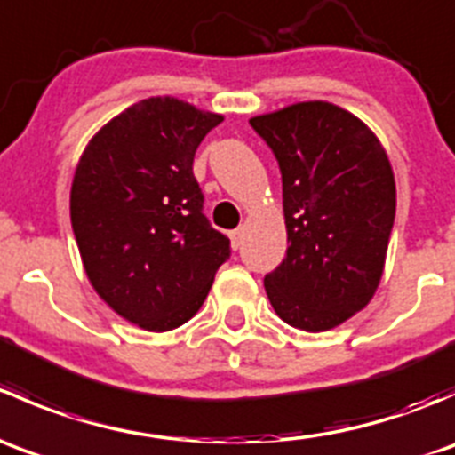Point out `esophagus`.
<instances>
[{"label":"esophagus","mask_w":455,"mask_h":455,"mask_svg":"<svg viewBox=\"0 0 455 455\" xmlns=\"http://www.w3.org/2000/svg\"><path fill=\"white\" fill-rule=\"evenodd\" d=\"M242 240H244V228H235V231H231V244L233 249H240L242 246Z\"/></svg>","instance_id":"34e87169"}]
</instances>
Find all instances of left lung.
I'll return each instance as SVG.
<instances>
[{
  "label": "left lung",
  "mask_w": 455,
  "mask_h": 455,
  "mask_svg": "<svg viewBox=\"0 0 455 455\" xmlns=\"http://www.w3.org/2000/svg\"><path fill=\"white\" fill-rule=\"evenodd\" d=\"M279 163L288 251L264 277L279 319L337 328L379 288L396 213L392 164L361 118L325 100L251 118Z\"/></svg>",
  "instance_id": "obj_1"
}]
</instances>
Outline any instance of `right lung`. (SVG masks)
Returning a JSON list of instances; mask_svg holds the SVG:
<instances>
[{"label": "right lung", "mask_w": 455, "mask_h": 455, "mask_svg": "<svg viewBox=\"0 0 455 455\" xmlns=\"http://www.w3.org/2000/svg\"><path fill=\"white\" fill-rule=\"evenodd\" d=\"M224 121L151 96L100 127L76 164L70 220L100 299L130 323L167 332L204 304L231 242L202 213L198 145Z\"/></svg>", "instance_id": "add662e5"}]
</instances>
